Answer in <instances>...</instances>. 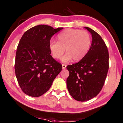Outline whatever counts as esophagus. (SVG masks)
Returning a JSON list of instances; mask_svg holds the SVG:
<instances>
[{
    "label": "esophagus",
    "mask_w": 123,
    "mask_h": 123,
    "mask_svg": "<svg viewBox=\"0 0 123 123\" xmlns=\"http://www.w3.org/2000/svg\"><path fill=\"white\" fill-rule=\"evenodd\" d=\"M62 69H66V67H67V66L66 64H62Z\"/></svg>",
    "instance_id": "obj_1"
}]
</instances>
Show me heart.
Returning <instances> with one entry per match:
<instances>
[{"label":"heart","instance_id":"heart-1","mask_svg":"<svg viewBox=\"0 0 123 123\" xmlns=\"http://www.w3.org/2000/svg\"><path fill=\"white\" fill-rule=\"evenodd\" d=\"M59 42L51 40L49 49L52 56L60 59L65 52L67 53L61 58V61L67 62L72 59L79 61L82 59L89 50L91 37L87 31L68 28L58 35Z\"/></svg>","mask_w":123,"mask_h":123}]
</instances>
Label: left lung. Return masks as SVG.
I'll return each instance as SVG.
<instances>
[{
  "label": "left lung",
  "instance_id": "1",
  "mask_svg": "<svg viewBox=\"0 0 123 123\" xmlns=\"http://www.w3.org/2000/svg\"><path fill=\"white\" fill-rule=\"evenodd\" d=\"M92 35L87 54L77 63L69 65L67 88L75 100L85 101L96 97L101 91L109 69V54L105 43L95 31L85 27Z\"/></svg>",
  "mask_w": 123,
  "mask_h": 123
}]
</instances>
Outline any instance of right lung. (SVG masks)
I'll return each instance as SVG.
<instances>
[{
    "label": "right lung",
    "mask_w": 123,
    "mask_h": 123,
    "mask_svg": "<svg viewBox=\"0 0 123 123\" xmlns=\"http://www.w3.org/2000/svg\"><path fill=\"white\" fill-rule=\"evenodd\" d=\"M63 28L40 25L22 36L17 48L15 70L18 84L26 95L34 97L43 95L62 70V65L50 55L49 42Z\"/></svg>",
    "instance_id": "right-lung-1"
}]
</instances>
